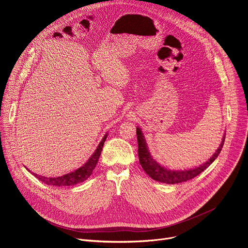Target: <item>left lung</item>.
I'll return each instance as SVG.
<instances>
[{
	"mask_svg": "<svg viewBox=\"0 0 248 248\" xmlns=\"http://www.w3.org/2000/svg\"><path fill=\"white\" fill-rule=\"evenodd\" d=\"M136 134H137V142H138V158L139 163L142 167L143 170L150 176L154 181L168 184V185H173V184H181L186 181H189L196 175L201 173L204 170H206L212 163H213L216 158L219 156L226 138V132L223 135L222 142L219 145L218 149L215 151V153L210 157L208 161L203 163L202 165L194 168H188L184 170H171L170 168L165 167L164 165L157 162L151 155L149 148L147 146L146 139L144 137V134L139 126L136 127Z\"/></svg>",
	"mask_w": 248,
	"mask_h": 248,
	"instance_id": "1",
	"label": "left lung"
}]
</instances>
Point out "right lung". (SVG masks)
I'll return each mask as SVG.
<instances>
[{
    "instance_id": "add662e5",
    "label": "right lung",
    "mask_w": 248,
    "mask_h": 248,
    "mask_svg": "<svg viewBox=\"0 0 248 248\" xmlns=\"http://www.w3.org/2000/svg\"><path fill=\"white\" fill-rule=\"evenodd\" d=\"M107 136H108V132L106 133L104 137L101 139L97 148L95 149L93 154L89 157V159L81 167L75 170L74 171H70L61 176H57V178H47V176L38 175L37 173H34V172H31V173L42 183L48 186H73L78 184L83 183L92 174V171L98 163L99 157L101 155V151L103 149V145L105 143L106 139H107ZM26 170L30 171L28 169Z\"/></svg>"
}]
</instances>
